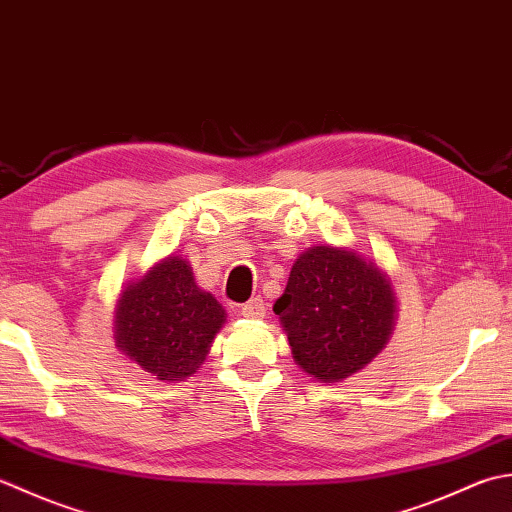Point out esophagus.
I'll list each match as a JSON object with an SVG mask.
<instances>
[{"label":"esophagus","mask_w":512,"mask_h":512,"mask_svg":"<svg viewBox=\"0 0 512 512\" xmlns=\"http://www.w3.org/2000/svg\"><path fill=\"white\" fill-rule=\"evenodd\" d=\"M265 314H267V307H265L263 298H252V300H247L245 305L241 307V316H243V318H252V320H256V318H265Z\"/></svg>","instance_id":"1"}]
</instances>
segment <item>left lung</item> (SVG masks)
<instances>
[{
	"label": "left lung",
	"mask_w": 512,
	"mask_h": 512,
	"mask_svg": "<svg viewBox=\"0 0 512 512\" xmlns=\"http://www.w3.org/2000/svg\"><path fill=\"white\" fill-rule=\"evenodd\" d=\"M274 311L300 369L322 382H338L387 344L395 300L378 265L320 245L296 258Z\"/></svg>",
	"instance_id": "1"
}]
</instances>
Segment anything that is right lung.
Masks as SVG:
<instances>
[{
  "instance_id": "add662e5",
  "label": "right lung",
  "mask_w": 512,
  "mask_h": 512,
  "mask_svg": "<svg viewBox=\"0 0 512 512\" xmlns=\"http://www.w3.org/2000/svg\"><path fill=\"white\" fill-rule=\"evenodd\" d=\"M225 311L198 289L179 256L154 265L121 294L117 344L159 380H183L203 364Z\"/></svg>"
}]
</instances>
